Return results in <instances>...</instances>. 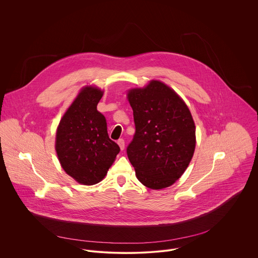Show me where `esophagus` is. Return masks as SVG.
I'll return each mask as SVG.
<instances>
[{
  "label": "esophagus",
  "instance_id": "esophagus-1",
  "mask_svg": "<svg viewBox=\"0 0 258 258\" xmlns=\"http://www.w3.org/2000/svg\"><path fill=\"white\" fill-rule=\"evenodd\" d=\"M117 144L119 145V147H120L121 150H124V148H125V142H124L123 139H119V140L117 141Z\"/></svg>",
  "mask_w": 258,
  "mask_h": 258
}]
</instances>
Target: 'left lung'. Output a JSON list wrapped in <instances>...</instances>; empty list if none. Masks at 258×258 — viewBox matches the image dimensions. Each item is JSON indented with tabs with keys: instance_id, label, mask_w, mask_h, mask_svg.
Wrapping results in <instances>:
<instances>
[{
	"instance_id": "8db88e82",
	"label": "left lung",
	"mask_w": 258,
	"mask_h": 258,
	"mask_svg": "<svg viewBox=\"0 0 258 258\" xmlns=\"http://www.w3.org/2000/svg\"><path fill=\"white\" fill-rule=\"evenodd\" d=\"M127 99L136 128L127 155L137 179L152 189L175 184L196 149V126L187 105L173 88L155 79L129 89Z\"/></svg>"
}]
</instances>
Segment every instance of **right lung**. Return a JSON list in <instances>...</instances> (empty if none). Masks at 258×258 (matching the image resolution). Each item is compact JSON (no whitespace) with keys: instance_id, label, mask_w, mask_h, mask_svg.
<instances>
[{"instance_id":"1","label":"right lung","mask_w":258,"mask_h":258,"mask_svg":"<svg viewBox=\"0 0 258 258\" xmlns=\"http://www.w3.org/2000/svg\"><path fill=\"white\" fill-rule=\"evenodd\" d=\"M103 93L95 85L82 87L56 129L58 161L78 184L92 185L101 182L120 151L108 136L105 117L97 110Z\"/></svg>"}]
</instances>
